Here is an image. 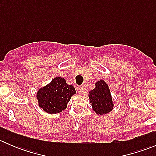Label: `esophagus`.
I'll return each instance as SVG.
<instances>
[{
	"instance_id": "esophagus-1",
	"label": "esophagus",
	"mask_w": 156,
	"mask_h": 156,
	"mask_svg": "<svg viewBox=\"0 0 156 156\" xmlns=\"http://www.w3.org/2000/svg\"><path fill=\"white\" fill-rule=\"evenodd\" d=\"M77 91L79 94H84V88L82 87V86H79V87H77Z\"/></svg>"
}]
</instances>
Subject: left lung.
Segmentation results:
<instances>
[{
    "label": "left lung",
    "instance_id": "1",
    "mask_svg": "<svg viewBox=\"0 0 156 156\" xmlns=\"http://www.w3.org/2000/svg\"><path fill=\"white\" fill-rule=\"evenodd\" d=\"M95 86L88 95L93 110L100 115L107 114L112 110L114 106L108 84L103 80H100Z\"/></svg>",
    "mask_w": 156,
    "mask_h": 156
}]
</instances>
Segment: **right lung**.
I'll use <instances>...</instances> for the list:
<instances>
[{"label":"right lung","mask_w":156,"mask_h":156,"mask_svg":"<svg viewBox=\"0 0 156 156\" xmlns=\"http://www.w3.org/2000/svg\"><path fill=\"white\" fill-rule=\"evenodd\" d=\"M75 87L67 84L63 78L56 77L37 92L39 107L49 114H56L65 110L71 97L75 94Z\"/></svg>","instance_id":"right-lung-1"}]
</instances>
